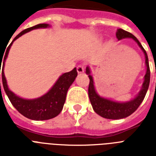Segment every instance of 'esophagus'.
<instances>
[{
    "instance_id": "esophagus-1",
    "label": "esophagus",
    "mask_w": 156,
    "mask_h": 156,
    "mask_svg": "<svg viewBox=\"0 0 156 156\" xmlns=\"http://www.w3.org/2000/svg\"><path fill=\"white\" fill-rule=\"evenodd\" d=\"M77 71H78V73H84V67H83V66H78L77 67Z\"/></svg>"
}]
</instances>
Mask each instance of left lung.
I'll return each instance as SVG.
<instances>
[{"mask_svg":"<svg viewBox=\"0 0 156 156\" xmlns=\"http://www.w3.org/2000/svg\"><path fill=\"white\" fill-rule=\"evenodd\" d=\"M116 38L118 40H121L122 39L126 38H130L133 39L135 41L138 45L140 47L142 51L145 55V64L147 66V72L144 76V81H143V86L141 88L140 91L136 95L133 100L127 101V102H116L114 100H109L107 98H104L98 95L94 85V80L91 74H90V69L89 66L86 69V73L87 74L89 78H90V83H89V87H88V95L90 99V104L92 105V108L94 111L102 116L104 118L112 119V120H118V119L126 118L127 116H130L131 114L137 110L141 103L145 98V95L147 94V91L149 87L150 84V67H149V61H148L147 54L146 52L145 49L143 48L140 42L138 40L132 35L131 33L123 30V29H117L116 33Z\"/></svg>","mask_w":156,"mask_h":156,"instance_id":"left-lung-1","label":"left lung"}]
</instances>
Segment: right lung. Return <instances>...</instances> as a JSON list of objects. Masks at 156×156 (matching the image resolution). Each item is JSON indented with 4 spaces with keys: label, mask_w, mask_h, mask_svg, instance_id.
Instances as JSON below:
<instances>
[{
    "label": "right lung",
    "mask_w": 156,
    "mask_h": 156,
    "mask_svg": "<svg viewBox=\"0 0 156 156\" xmlns=\"http://www.w3.org/2000/svg\"><path fill=\"white\" fill-rule=\"evenodd\" d=\"M49 27V24L41 23V24H38V25H35L34 27H31L23 30L13 39L9 46L7 48L5 53L4 54V56H5L4 59H2L3 56L0 57V67H1V62L3 61L2 70H1L3 87L6 95L10 100L11 104H13V106L22 115L27 118L31 119V120H35V121L49 120V119H52L56 116L61 112L63 108L64 104L66 102V94H67L68 89L72 85V83L74 82L76 77L78 75L77 69L76 68H74L70 72H67V73H63L62 75L60 76L55 84L52 86V87L42 96L36 98V99H32V100H27V99L19 97L9 89L6 78L5 77V73H4V67H5V62L8 56L9 49H10L14 40L34 29L47 28Z\"/></svg>",
    "instance_id": "right-lung-1"
}]
</instances>
